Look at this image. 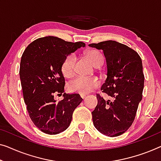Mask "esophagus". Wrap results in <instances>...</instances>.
<instances>
[{
    "label": "esophagus",
    "mask_w": 161,
    "mask_h": 161,
    "mask_svg": "<svg viewBox=\"0 0 161 161\" xmlns=\"http://www.w3.org/2000/svg\"><path fill=\"white\" fill-rule=\"evenodd\" d=\"M86 95H86V94H81V95H80L81 97L82 98V99H84V98H85V97H86Z\"/></svg>",
    "instance_id": "34e87169"
}]
</instances>
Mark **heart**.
<instances>
[{
  "mask_svg": "<svg viewBox=\"0 0 161 161\" xmlns=\"http://www.w3.org/2000/svg\"><path fill=\"white\" fill-rule=\"evenodd\" d=\"M86 56L96 67H99L103 64V57L96 50H91ZM76 56L74 53L69 55L62 64V72L66 77H71L75 72ZM100 81L97 77H81L76 76L68 84V90L71 92L87 93L100 85Z\"/></svg>",
  "mask_w": 161,
  "mask_h": 161,
  "instance_id": "obj_1",
  "label": "heart"
}]
</instances>
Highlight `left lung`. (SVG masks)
Returning <instances> with one entry per match:
<instances>
[{
  "instance_id": "8db88e82",
  "label": "left lung",
  "mask_w": 161,
  "mask_h": 161,
  "mask_svg": "<svg viewBox=\"0 0 161 161\" xmlns=\"http://www.w3.org/2000/svg\"><path fill=\"white\" fill-rule=\"evenodd\" d=\"M89 46L103 50L107 78L101 90L114 99L105 101L97 94V105L92 112L93 124L105 135L119 136L131 126L142 100L145 80L142 59L135 50L114 40Z\"/></svg>"
}]
</instances>
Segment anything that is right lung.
<instances>
[{
    "label": "right lung",
    "instance_id": "1",
    "mask_svg": "<svg viewBox=\"0 0 161 161\" xmlns=\"http://www.w3.org/2000/svg\"><path fill=\"white\" fill-rule=\"evenodd\" d=\"M85 46L83 42L48 36L31 42L23 53L19 75L24 100L31 120L42 132L56 134L66 130L74 109L82 101L79 94L64 92L61 67L68 55ZM58 93H64V99L56 102L54 95Z\"/></svg>",
    "mask_w": 161,
    "mask_h": 161
}]
</instances>
